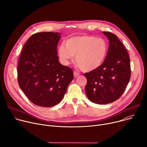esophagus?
Listing matches in <instances>:
<instances>
[{"label":"esophagus","instance_id":"34e87169","mask_svg":"<svg viewBox=\"0 0 147 147\" xmlns=\"http://www.w3.org/2000/svg\"><path fill=\"white\" fill-rule=\"evenodd\" d=\"M74 77H75V78H76V77H78L79 75H80V74H79V73L77 72H76V71H74Z\"/></svg>","mask_w":147,"mask_h":147}]
</instances>
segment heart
Segmentation results:
<instances>
[{
	"label": "heart",
	"instance_id": "obj_1",
	"mask_svg": "<svg viewBox=\"0 0 147 147\" xmlns=\"http://www.w3.org/2000/svg\"><path fill=\"white\" fill-rule=\"evenodd\" d=\"M58 48V55L62 63L68 65L74 56L80 68L86 72L99 67L104 61L107 45L104 40L89 36H78L67 39Z\"/></svg>",
	"mask_w": 147,
	"mask_h": 147
}]
</instances>
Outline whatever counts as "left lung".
Masks as SVG:
<instances>
[{
	"instance_id": "8db88e82",
	"label": "left lung",
	"mask_w": 147,
	"mask_h": 147,
	"mask_svg": "<svg viewBox=\"0 0 147 147\" xmlns=\"http://www.w3.org/2000/svg\"><path fill=\"white\" fill-rule=\"evenodd\" d=\"M109 39L106 58L97 69L84 74L87 79L85 92L91 102L97 104L113 102L123 94L131 77L128 53L118 37L102 32Z\"/></svg>"
}]
</instances>
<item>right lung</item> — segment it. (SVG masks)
<instances>
[{"label":"right lung","mask_w":147,"mask_h":147,"mask_svg":"<svg viewBox=\"0 0 147 147\" xmlns=\"http://www.w3.org/2000/svg\"><path fill=\"white\" fill-rule=\"evenodd\" d=\"M61 34L35 33L27 40L20 55L19 85L36 105L51 107L58 104L74 79L72 69L59 62L57 46Z\"/></svg>","instance_id":"obj_1"}]
</instances>
